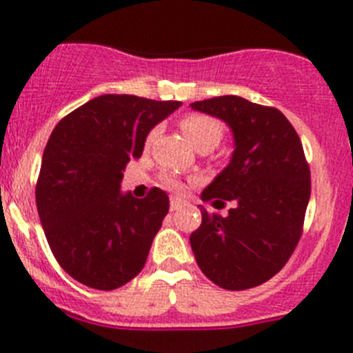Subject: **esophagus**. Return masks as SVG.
Here are the masks:
<instances>
[{
  "mask_svg": "<svg viewBox=\"0 0 353 353\" xmlns=\"http://www.w3.org/2000/svg\"><path fill=\"white\" fill-rule=\"evenodd\" d=\"M182 207H183L182 199H179V198H171V201H170V210H171V212L180 210V208H182Z\"/></svg>",
  "mask_w": 353,
  "mask_h": 353,
  "instance_id": "esophagus-1",
  "label": "esophagus"
}]
</instances>
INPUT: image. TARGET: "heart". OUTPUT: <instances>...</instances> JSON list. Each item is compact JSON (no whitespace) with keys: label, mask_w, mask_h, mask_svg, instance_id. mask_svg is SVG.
I'll list each match as a JSON object with an SVG mask.
<instances>
[{"label":"heart","mask_w":353,"mask_h":353,"mask_svg":"<svg viewBox=\"0 0 353 353\" xmlns=\"http://www.w3.org/2000/svg\"><path fill=\"white\" fill-rule=\"evenodd\" d=\"M180 127H182L185 138L196 146V148H201V146H212L214 148L217 143L223 138V127L217 120L207 117V114H187V117L182 118L180 121ZM155 136L154 132H150L148 141H152ZM164 183H166L170 189H174V191H182V182L176 180L174 176H166L164 179Z\"/></svg>","instance_id":"heart-1"}]
</instances>
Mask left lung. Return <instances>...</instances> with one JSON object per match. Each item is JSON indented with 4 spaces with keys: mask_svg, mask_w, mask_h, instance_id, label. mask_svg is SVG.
Instances as JSON below:
<instances>
[{
    "mask_svg": "<svg viewBox=\"0 0 353 353\" xmlns=\"http://www.w3.org/2000/svg\"><path fill=\"white\" fill-rule=\"evenodd\" d=\"M191 108L223 120L235 146L228 166L201 192L215 208L223 199L235 205L226 217L199 208L192 252L221 288H254L285 267L302 235L311 194L302 143L281 111L242 97H214Z\"/></svg>",
    "mask_w": 353,
    "mask_h": 353,
    "instance_id": "1",
    "label": "left lung"
}]
</instances>
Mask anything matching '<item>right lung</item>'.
<instances>
[{
	"mask_svg": "<svg viewBox=\"0 0 353 353\" xmlns=\"http://www.w3.org/2000/svg\"><path fill=\"white\" fill-rule=\"evenodd\" d=\"M179 101L101 95L54 127L43 150L37 208L61 269L95 290H114L145 267L170 198L120 191L127 162L141 157L150 130Z\"/></svg>",
	"mask_w": 353,
	"mask_h": 353,
	"instance_id": "1",
	"label": "right lung"
}]
</instances>
